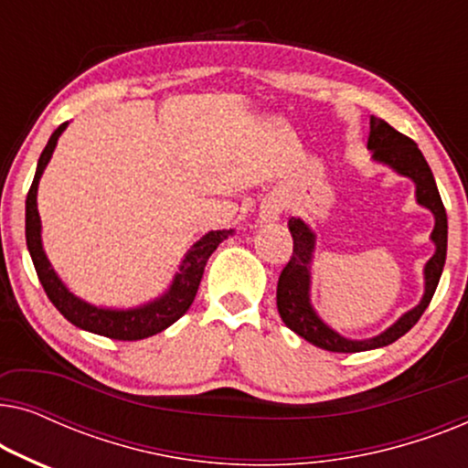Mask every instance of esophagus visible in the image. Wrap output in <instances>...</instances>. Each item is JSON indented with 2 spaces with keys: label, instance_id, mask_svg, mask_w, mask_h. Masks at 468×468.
Segmentation results:
<instances>
[{
  "label": "esophagus",
  "instance_id": "esophagus-1",
  "mask_svg": "<svg viewBox=\"0 0 468 468\" xmlns=\"http://www.w3.org/2000/svg\"><path fill=\"white\" fill-rule=\"evenodd\" d=\"M260 215H261V219H264L266 223L277 221L279 215H281V204L277 200L264 202V204H261V213Z\"/></svg>",
  "mask_w": 468,
  "mask_h": 468
}]
</instances>
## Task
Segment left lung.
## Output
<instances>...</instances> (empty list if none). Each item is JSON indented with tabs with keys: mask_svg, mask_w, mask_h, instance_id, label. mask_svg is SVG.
<instances>
[{
	"mask_svg": "<svg viewBox=\"0 0 468 468\" xmlns=\"http://www.w3.org/2000/svg\"><path fill=\"white\" fill-rule=\"evenodd\" d=\"M368 149L373 151V157L377 162H383L392 165L396 172L413 178L415 187H418V202L421 207L431 208L434 213V229H432V240L437 245V251L428 261L424 268L426 274V293L421 298V303L415 306L413 311H409L396 322L392 328H388L383 335L368 338V341H349L336 335L335 330H330L322 319L315 315V311L311 309L309 303V264H311V253H313V242L315 236L309 228L304 226V221L292 217L290 232L293 239L292 258L283 266V271L279 274L277 283V309L279 315L283 319L287 328L296 332L298 336H303L304 341L322 347L325 351H335V354H356V351H367L386 347V345L399 341L402 335H407L415 324L420 322V317L424 315V311L431 304L437 290L441 272L445 266V255H447V213L441 200L437 183H434L432 170L428 162L421 155L418 144L405 133L396 132L392 125H388L386 121L379 117H370V133H368Z\"/></svg>",
	"mask_w": 468,
	"mask_h": 468,
	"instance_id": "1",
	"label": "left lung"
}]
</instances>
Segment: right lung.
Here are the masks:
<instances>
[{"mask_svg": "<svg viewBox=\"0 0 468 468\" xmlns=\"http://www.w3.org/2000/svg\"><path fill=\"white\" fill-rule=\"evenodd\" d=\"M66 130V123L57 127L53 136L48 138V144L44 146L40 159H37V168L34 183H31L27 200H25V239H27V249L34 261L37 279L47 292L50 303L57 306V311L74 324L76 328L89 330L93 335L114 338V341H140V338L153 336L162 332L183 317L187 309L194 303L197 287H200L204 266L219 242H223L232 234V229H217V232H208L202 240H197L194 249L183 260L181 268H178L175 283H172L170 292L162 296L155 303L140 306V309L132 311H108V309H95V306L82 303L66 290V285L57 279L53 268H50L47 255H44L42 240H40V215H37V183L44 168H47L50 155H53L57 138Z\"/></svg>", "mask_w": 468, "mask_h": 468, "instance_id": "add662e5", "label": "right lung"}]
</instances>
